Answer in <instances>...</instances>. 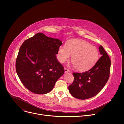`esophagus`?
Instances as JSON below:
<instances>
[{"label":"esophagus","mask_w":124,"mask_h":124,"mask_svg":"<svg viewBox=\"0 0 124 124\" xmlns=\"http://www.w3.org/2000/svg\"><path fill=\"white\" fill-rule=\"evenodd\" d=\"M64 71H65V73H67V72H69V69H68L66 68H64Z\"/></svg>","instance_id":"obj_1"}]
</instances>
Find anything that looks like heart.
I'll return each instance as SVG.
<instances>
[{"instance_id": "b5f03b06", "label": "heart", "mask_w": 124, "mask_h": 124, "mask_svg": "<svg viewBox=\"0 0 124 124\" xmlns=\"http://www.w3.org/2000/svg\"><path fill=\"white\" fill-rule=\"evenodd\" d=\"M71 57L74 68L85 71L92 68L99 59V51L94 46L84 40L72 39L66 45H61L58 50L57 59L61 63H64Z\"/></svg>"}]
</instances>
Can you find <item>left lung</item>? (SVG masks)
<instances>
[{
	"label": "left lung",
	"mask_w": 124,
	"mask_h": 124,
	"mask_svg": "<svg viewBox=\"0 0 124 124\" xmlns=\"http://www.w3.org/2000/svg\"><path fill=\"white\" fill-rule=\"evenodd\" d=\"M99 49L102 56L92 68L84 72L73 73L74 80L68 89L74 97L81 100L92 98L100 92L108 81L111 60L101 45Z\"/></svg>",
	"instance_id": "1"
}]
</instances>
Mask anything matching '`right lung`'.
<instances>
[{
	"instance_id": "1",
	"label": "right lung",
	"mask_w": 124,
	"mask_h": 124,
	"mask_svg": "<svg viewBox=\"0 0 124 124\" xmlns=\"http://www.w3.org/2000/svg\"><path fill=\"white\" fill-rule=\"evenodd\" d=\"M62 44L58 39L42 33L26 40L22 44L16 61V71L23 85L30 91L45 94L51 91L64 73L56 55Z\"/></svg>"
}]
</instances>
